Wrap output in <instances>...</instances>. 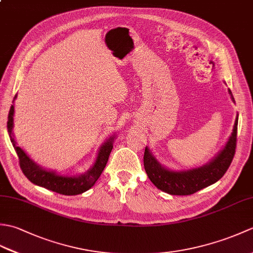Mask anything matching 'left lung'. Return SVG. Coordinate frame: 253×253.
I'll list each match as a JSON object with an SVG mask.
<instances>
[{"label":"left lung","mask_w":253,"mask_h":253,"mask_svg":"<svg viewBox=\"0 0 253 253\" xmlns=\"http://www.w3.org/2000/svg\"><path fill=\"white\" fill-rule=\"evenodd\" d=\"M228 91L235 102L232 91ZM237 125L238 116L236 118L233 133L226 146L215 159L202 168L180 171L169 170L161 166L152 153L150 152V150L146 148L143 155V165L150 180L159 189L174 196L192 195V193L216 182L226 173L234 159L236 142H237Z\"/></svg>","instance_id":"8db88e82"}]
</instances>
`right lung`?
<instances>
[{
	"instance_id": "1",
	"label": "right lung",
	"mask_w": 253,
	"mask_h": 253,
	"mask_svg": "<svg viewBox=\"0 0 253 253\" xmlns=\"http://www.w3.org/2000/svg\"><path fill=\"white\" fill-rule=\"evenodd\" d=\"M16 98V95H15ZM14 98V99H15ZM14 102V101H13ZM13 116H14V105L10 106L8 112V121H7V130L8 135L12 141L14 149L19 160V166L23 170L24 175L35 185L43 187L45 189L52 190L54 192L60 193L64 196H76L79 193L87 191L92 187L95 181L99 179L100 175L103 171L105 165L109 160L110 153L113 149V141L115 137H111L103 146L101 147L98 153V158L94 165L91 168L87 173L80 176H63L57 175L54 171L45 170L38 166L34 161H32L28 155H27L24 150L20 147L16 146L13 136Z\"/></svg>"
}]
</instances>
